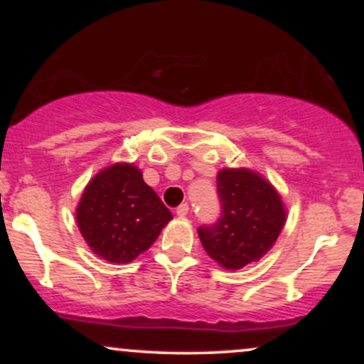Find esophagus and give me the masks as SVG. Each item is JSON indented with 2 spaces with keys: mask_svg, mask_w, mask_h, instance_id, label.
Instances as JSON below:
<instances>
[{
  "mask_svg": "<svg viewBox=\"0 0 364 364\" xmlns=\"http://www.w3.org/2000/svg\"><path fill=\"white\" fill-rule=\"evenodd\" d=\"M188 210H190V207H188V203H181V205H179V207L176 208V214H178L179 217H185V215L188 214Z\"/></svg>",
  "mask_w": 364,
  "mask_h": 364,
  "instance_id": "34e87169",
  "label": "esophagus"
}]
</instances>
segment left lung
Masks as SVG:
<instances>
[{"instance_id":"obj_1","label":"left lung","mask_w":364,"mask_h":364,"mask_svg":"<svg viewBox=\"0 0 364 364\" xmlns=\"http://www.w3.org/2000/svg\"><path fill=\"white\" fill-rule=\"evenodd\" d=\"M217 193L219 220L198 228V237L212 260L240 270L272 248L286 224V208L265 178L245 168L219 171Z\"/></svg>"}]
</instances>
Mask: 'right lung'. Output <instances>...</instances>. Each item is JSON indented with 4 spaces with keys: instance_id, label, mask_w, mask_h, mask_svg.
Here are the masks:
<instances>
[{
    "instance_id": "right-lung-1",
    "label": "right lung",
    "mask_w": 364,
    "mask_h": 364,
    "mask_svg": "<svg viewBox=\"0 0 364 364\" xmlns=\"http://www.w3.org/2000/svg\"><path fill=\"white\" fill-rule=\"evenodd\" d=\"M173 219L133 164L118 162L90 179L77 207V225L102 260L129 263L147 252Z\"/></svg>"
}]
</instances>
